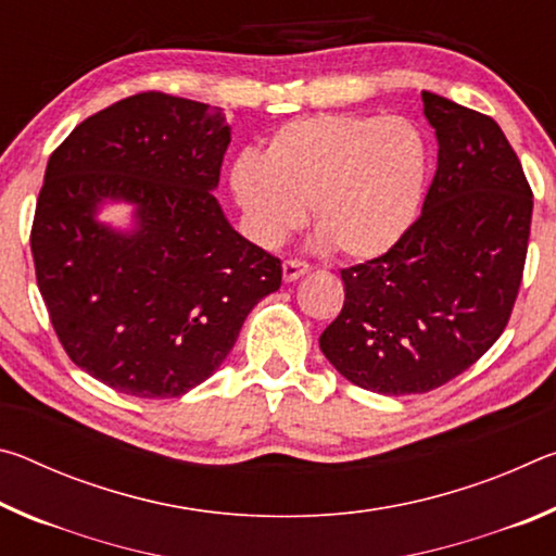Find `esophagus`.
<instances>
[{"instance_id":"obj_1","label":"esophagus","mask_w":556,"mask_h":556,"mask_svg":"<svg viewBox=\"0 0 556 556\" xmlns=\"http://www.w3.org/2000/svg\"><path fill=\"white\" fill-rule=\"evenodd\" d=\"M281 275H285V281H296L299 277L308 275V265L299 260H287L285 267H281Z\"/></svg>"}]
</instances>
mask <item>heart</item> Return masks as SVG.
I'll use <instances>...</instances> for the list:
<instances>
[{
  "instance_id": "1",
  "label": "heart",
  "mask_w": 556,
  "mask_h": 556,
  "mask_svg": "<svg viewBox=\"0 0 556 556\" xmlns=\"http://www.w3.org/2000/svg\"><path fill=\"white\" fill-rule=\"evenodd\" d=\"M427 142L404 117L314 115L285 122L265 152L240 154L230 186L255 240L277 244L308 205L324 244L348 260L380 257L417 218Z\"/></svg>"
}]
</instances>
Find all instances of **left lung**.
<instances>
[{"instance_id":"1","label":"left lung","mask_w":556,"mask_h":556,"mask_svg":"<svg viewBox=\"0 0 556 556\" xmlns=\"http://www.w3.org/2000/svg\"><path fill=\"white\" fill-rule=\"evenodd\" d=\"M439 159L425 208L384 255L341 269L345 301L318 338L345 380L421 394L468 370L510 321L532 188L497 122L421 92Z\"/></svg>"}]
</instances>
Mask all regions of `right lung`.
Listing matches in <instances>:
<instances>
[{
    "mask_svg": "<svg viewBox=\"0 0 556 556\" xmlns=\"http://www.w3.org/2000/svg\"><path fill=\"white\" fill-rule=\"evenodd\" d=\"M220 108L139 92L80 122L46 166L31 228L36 281L71 361L142 400L181 397L232 351L281 285V262L225 218ZM136 205L125 233L97 220Z\"/></svg>",
    "mask_w": 556,
    "mask_h": 556,
    "instance_id": "1",
    "label": "right lung"
}]
</instances>
